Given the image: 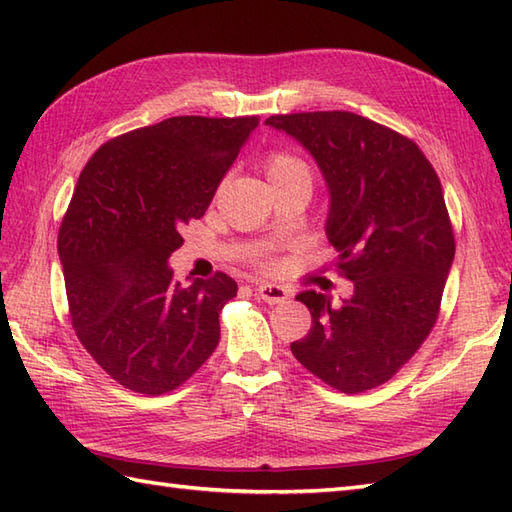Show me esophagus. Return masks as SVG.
Returning a JSON list of instances; mask_svg holds the SVG:
<instances>
[{"label":"esophagus","mask_w":512,"mask_h":512,"mask_svg":"<svg viewBox=\"0 0 512 512\" xmlns=\"http://www.w3.org/2000/svg\"><path fill=\"white\" fill-rule=\"evenodd\" d=\"M257 297L275 306V303H284L288 299V290L277 284H259L257 286Z\"/></svg>","instance_id":"34e87169"}]
</instances>
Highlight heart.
<instances>
[{"mask_svg": "<svg viewBox=\"0 0 512 512\" xmlns=\"http://www.w3.org/2000/svg\"><path fill=\"white\" fill-rule=\"evenodd\" d=\"M264 171L270 182V187H277V184H306L312 187V171L308 162L290 154V151H273L264 158Z\"/></svg>", "mask_w": 512, "mask_h": 512, "instance_id": "1", "label": "heart"}]
</instances>
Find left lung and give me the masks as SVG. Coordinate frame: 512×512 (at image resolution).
Instances as JSON below:
<instances>
[{"label": "left lung", "mask_w": 512, "mask_h": 512, "mask_svg": "<svg viewBox=\"0 0 512 512\" xmlns=\"http://www.w3.org/2000/svg\"><path fill=\"white\" fill-rule=\"evenodd\" d=\"M308 151L330 191L325 235L354 295L332 306L303 290L312 328L297 361L343 391L383 385L416 354L438 319L455 255L442 184L413 140L352 112L266 118Z\"/></svg>", "instance_id": "8db88e82"}]
</instances>
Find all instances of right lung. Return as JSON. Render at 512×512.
Listing matches in <instances>:
<instances>
[{"label": "right lung", "mask_w": 512, "mask_h": 512, "mask_svg": "<svg viewBox=\"0 0 512 512\" xmlns=\"http://www.w3.org/2000/svg\"><path fill=\"white\" fill-rule=\"evenodd\" d=\"M257 125V116H173L112 138L81 171L59 259L72 328L118 385L167 394L220 343L237 284L217 273L182 286L169 257Z\"/></svg>", "instance_id": "right-lung-1"}]
</instances>
